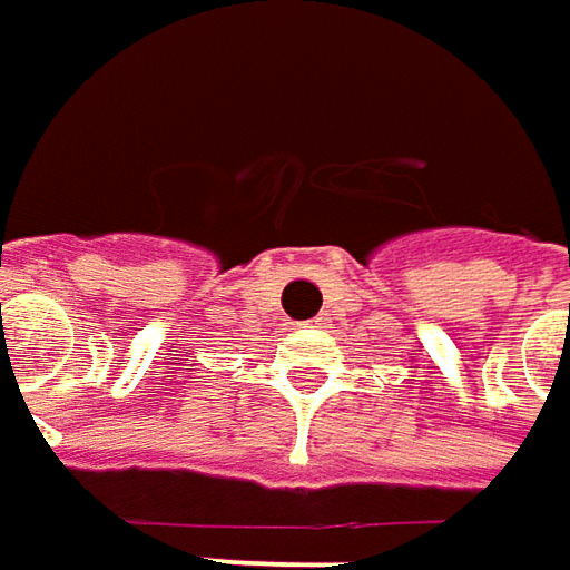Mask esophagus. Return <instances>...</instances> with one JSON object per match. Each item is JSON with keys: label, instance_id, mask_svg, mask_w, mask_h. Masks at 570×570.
I'll list each match as a JSON object with an SVG mask.
<instances>
[{"label": "esophagus", "instance_id": "34e87169", "mask_svg": "<svg viewBox=\"0 0 570 570\" xmlns=\"http://www.w3.org/2000/svg\"><path fill=\"white\" fill-rule=\"evenodd\" d=\"M327 324V317H315V321H308V327H324Z\"/></svg>", "mask_w": 570, "mask_h": 570}]
</instances>
